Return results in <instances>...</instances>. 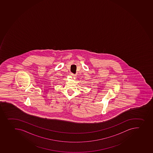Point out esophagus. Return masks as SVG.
I'll use <instances>...</instances> for the list:
<instances>
[{
    "instance_id": "obj_1",
    "label": "esophagus",
    "mask_w": 153,
    "mask_h": 153,
    "mask_svg": "<svg viewBox=\"0 0 153 153\" xmlns=\"http://www.w3.org/2000/svg\"><path fill=\"white\" fill-rule=\"evenodd\" d=\"M71 75L72 76H73V77H76V74H73V73H71Z\"/></svg>"
}]
</instances>
